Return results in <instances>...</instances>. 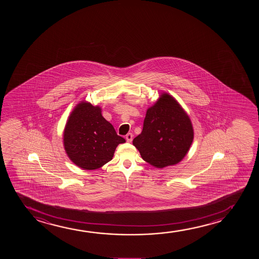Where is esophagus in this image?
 I'll list each match as a JSON object with an SVG mask.
<instances>
[{"label": "esophagus", "instance_id": "esophagus-1", "mask_svg": "<svg viewBox=\"0 0 259 259\" xmlns=\"http://www.w3.org/2000/svg\"><path fill=\"white\" fill-rule=\"evenodd\" d=\"M133 137H134V135H133V134H130V133L125 135V140H126V142H132V141H133Z\"/></svg>", "mask_w": 259, "mask_h": 259}]
</instances>
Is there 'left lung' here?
<instances>
[{"label": "left lung", "mask_w": 259, "mask_h": 259, "mask_svg": "<svg viewBox=\"0 0 259 259\" xmlns=\"http://www.w3.org/2000/svg\"><path fill=\"white\" fill-rule=\"evenodd\" d=\"M194 140L191 119L177 100L168 93L146 112L141 135L133 144L142 159L156 168L174 165L188 154Z\"/></svg>", "instance_id": "left-lung-1"}]
</instances>
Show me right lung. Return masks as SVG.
I'll return each instance as SVG.
<instances>
[{
	"label": "right lung",
	"instance_id": "right-lung-1",
	"mask_svg": "<svg viewBox=\"0 0 259 259\" xmlns=\"http://www.w3.org/2000/svg\"><path fill=\"white\" fill-rule=\"evenodd\" d=\"M63 142L72 163L83 170H96L112 159L125 140L103 117L101 107L81 101L68 117Z\"/></svg>",
	"mask_w": 259,
	"mask_h": 259
}]
</instances>
